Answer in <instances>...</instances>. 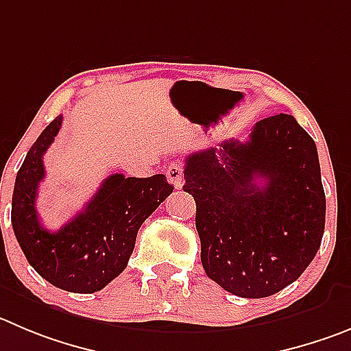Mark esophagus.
Listing matches in <instances>:
<instances>
[{
  "label": "esophagus",
  "mask_w": 351,
  "mask_h": 351,
  "mask_svg": "<svg viewBox=\"0 0 351 351\" xmlns=\"http://www.w3.org/2000/svg\"><path fill=\"white\" fill-rule=\"evenodd\" d=\"M166 176H168V182L171 183L175 189H182L183 186V168L180 162H171L168 168L165 169Z\"/></svg>",
  "instance_id": "obj_1"
}]
</instances>
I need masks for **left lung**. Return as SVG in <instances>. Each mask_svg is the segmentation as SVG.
Listing matches in <instances>:
<instances>
[{"label": "left lung", "instance_id": "left-lung-1", "mask_svg": "<svg viewBox=\"0 0 351 351\" xmlns=\"http://www.w3.org/2000/svg\"><path fill=\"white\" fill-rule=\"evenodd\" d=\"M183 176L197 206L202 267L225 291L271 296L312 263L326 194L315 142L293 116L258 121L247 142L225 140L191 154Z\"/></svg>", "mask_w": 351, "mask_h": 351}]
</instances>
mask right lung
<instances>
[{
	"mask_svg": "<svg viewBox=\"0 0 351 351\" xmlns=\"http://www.w3.org/2000/svg\"><path fill=\"white\" fill-rule=\"evenodd\" d=\"M55 117L29 149L15 178L12 227L29 265L43 279L69 293L90 294L106 287L126 268L143 221L173 192L165 175L124 178L114 173L60 230L39 221L36 197L45 178L43 156L60 131Z\"/></svg>",
	"mask_w": 351,
	"mask_h": 351,
	"instance_id": "right-lung-1",
	"label": "right lung"
}]
</instances>
